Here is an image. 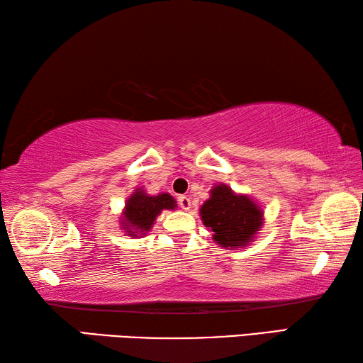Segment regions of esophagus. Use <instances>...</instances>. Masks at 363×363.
Wrapping results in <instances>:
<instances>
[{"mask_svg":"<svg viewBox=\"0 0 363 363\" xmlns=\"http://www.w3.org/2000/svg\"><path fill=\"white\" fill-rule=\"evenodd\" d=\"M177 205H179L182 210H190V199L186 195H179L177 196Z\"/></svg>","mask_w":363,"mask_h":363,"instance_id":"obj_1","label":"esophagus"}]
</instances>
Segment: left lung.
I'll return each instance as SVG.
<instances>
[{
  "mask_svg": "<svg viewBox=\"0 0 363 363\" xmlns=\"http://www.w3.org/2000/svg\"><path fill=\"white\" fill-rule=\"evenodd\" d=\"M203 224L213 230L214 242L224 248H242L253 240L262 225V211L247 195H237L219 184L200 208Z\"/></svg>",
  "mask_w": 363,
  "mask_h": 363,
  "instance_id": "8db88e82",
  "label": "left lung"
}]
</instances>
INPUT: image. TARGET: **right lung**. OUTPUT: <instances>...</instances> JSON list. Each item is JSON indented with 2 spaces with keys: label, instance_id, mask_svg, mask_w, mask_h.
<instances>
[{
  "label": "right lung",
  "instance_id": "add662e5",
  "mask_svg": "<svg viewBox=\"0 0 363 363\" xmlns=\"http://www.w3.org/2000/svg\"><path fill=\"white\" fill-rule=\"evenodd\" d=\"M176 200L169 194H160L157 196L147 195L144 190L138 189L126 201L125 211H123V229L128 235L138 237L139 233L150 230L155 219L163 210H174Z\"/></svg>",
  "mask_w": 363,
  "mask_h": 363
}]
</instances>
